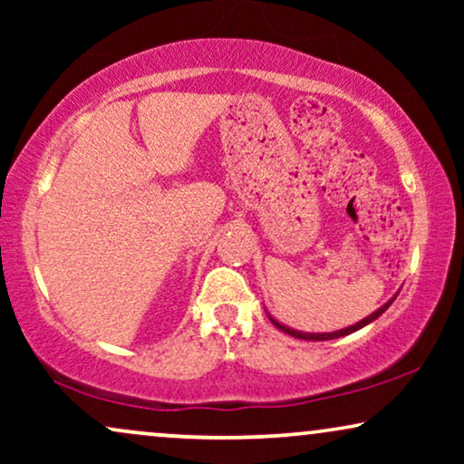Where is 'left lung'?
Returning a JSON list of instances; mask_svg holds the SVG:
<instances>
[{
	"instance_id": "8db88e82",
	"label": "left lung",
	"mask_w": 464,
	"mask_h": 464,
	"mask_svg": "<svg viewBox=\"0 0 464 464\" xmlns=\"http://www.w3.org/2000/svg\"><path fill=\"white\" fill-rule=\"evenodd\" d=\"M392 300H395V297H392ZM392 300L391 302H386L382 308H378L376 313H372L370 316H365L363 321H359V323H354V325H351V327H346V329H340V332H332V334H302V332H295V329H289V327H285V325H281V323H276L275 319H270L272 323H275V325L278 327V329H283L285 334H289V335H294V338H300V340H316V342H321V340H334V338H342V335H348V334H353V332H357V329H361V327H365L367 323H372V321H376L380 314L384 313L386 308L391 306L392 304Z\"/></svg>"
}]
</instances>
